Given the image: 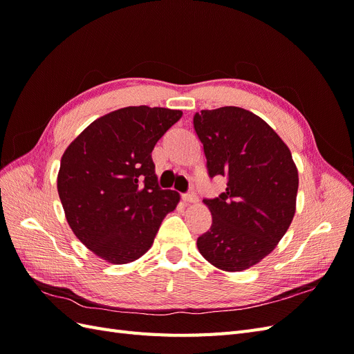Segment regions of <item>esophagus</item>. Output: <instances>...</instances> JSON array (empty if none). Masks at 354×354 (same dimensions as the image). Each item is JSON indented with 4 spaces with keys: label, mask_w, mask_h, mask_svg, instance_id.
<instances>
[{
    "label": "esophagus",
    "mask_w": 354,
    "mask_h": 354,
    "mask_svg": "<svg viewBox=\"0 0 354 354\" xmlns=\"http://www.w3.org/2000/svg\"><path fill=\"white\" fill-rule=\"evenodd\" d=\"M181 201H183L185 203H196L198 196L195 194H186V195H181Z\"/></svg>",
    "instance_id": "1"
}]
</instances>
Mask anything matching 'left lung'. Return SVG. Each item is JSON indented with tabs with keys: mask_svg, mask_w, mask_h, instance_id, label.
<instances>
[{
	"mask_svg": "<svg viewBox=\"0 0 354 354\" xmlns=\"http://www.w3.org/2000/svg\"><path fill=\"white\" fill-rule=\"evenodd\" d=\"M194 127L209 176L227 177L226 192L203 199L212 224L198 238V250L223 272L246 270L269 255L291 226L297 165L273 128L246 109L201 111Z\"/></svg>",
	"mask_w": 354,
	"mask_h": 354,
	"instance_id": "left-lung-1",
	"label": "left lung"
}]
</instances>
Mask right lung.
<instances>
[{
	"label": "right lung",
	"mask_w": 354,
	"mask_h": 354,
	"mask_svg": "<svg viewBox=\"0 0 354 354\" xmlns=\"http://www.w3.org/2000/svg\"><path fill=\"white\" fill-rule=\"evenodd\" d=\"M181 111L128 106L93 121L66 147L57 192L72 232L111 264L140 259L180 195L156 185L152 151Z\"/></svg>",
	"instance_id": "right-lung-1"
}]
</instances>
